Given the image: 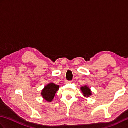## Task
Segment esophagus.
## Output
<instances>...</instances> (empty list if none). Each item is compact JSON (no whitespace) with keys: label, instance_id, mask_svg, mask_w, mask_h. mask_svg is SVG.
<instances>
[{"label":"esophagus","instance_id":"esophagus-1","mask_svg":"<svg viewBox=\"0 0 128 128\" xmlns=\"http://www.w3.org/2000/svg\"><path fill=\"white\" fill-rule=\"evenodd\" d=\"M70 82H70V81H67V80L65 81V84H69V83H70Z\"/></svg>","mask_w":128,"mask_h":128}]
</instances>
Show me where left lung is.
<instances>
[{
  "label": "left lung",
  "mask_w": 128,
  "mask_h": 128,
  "mask_svg": "<svg viewBox=\"0 0 128 128\" xmlns=\"http://www.w3.org/2000/svg\"><path fill=\"white\" fill-rule=\"evenodd\" d=\"M80 90L82 92V93L83 94V96L85 97L88 98L92 95V91L91 89L87 85L81 86L80 88Z\"/></svg>",
  "instance_id": "left-lung-1"
}]
</instances>
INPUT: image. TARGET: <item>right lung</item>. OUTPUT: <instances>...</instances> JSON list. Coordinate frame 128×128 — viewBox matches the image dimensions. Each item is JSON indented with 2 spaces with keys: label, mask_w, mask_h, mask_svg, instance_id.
Wrapping results in <instances>:
<instances>
[{
  "label": "right lung",
  "mask_w": 128,
  "mask_h": 128,
  "mask_svg": "<svg viewBox=\"0 0 128 128\" xmlns=\"http://www.w3.org/2000/svg\"><path fill=\"white\" fill-rule=\"evenodd\" d=\"M59 85L55 84L53 82L50 83L44 86L40 94L46 101L51 102L53 101L56 92L59 90Z\"/></svg>",
  "instance_id": "1"
}]
</instances>
